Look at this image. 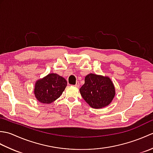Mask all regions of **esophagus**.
Wrapping results in <instances>:
<instances>
[{"instance_id": "obj_1", "label": "esophagus", "mask_w": 153, "mask_h": 153, "mask_svg": "<svg viewBox=\"0 0 153 153\" xmlns=\"http://www.w3.org/2000/svg\"><path fill=\"white\" fill-rule=\"evenodd\" d=\"M75 87H77V88H78V87H79V82H76V85H75Z\"/></svg>"}]
</instances>
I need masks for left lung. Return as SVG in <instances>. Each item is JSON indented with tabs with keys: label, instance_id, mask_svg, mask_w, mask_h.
Segmentation results:
<instances>
[{
	"label": "left lung",
	"instance_id": "obj_1",
	"mask_svg": "<svg viewBox=\"0 0 153 153\" xmlns=\"http://www.w3.org/2000/svg\"><path fill=\"white\" fill-rule=\"evenodd\" d=\"M79 91L85 102L96 109L109 105L116 95L114 85L109 77L94 74L87 75Z\"/></svg>",
	"mask_w": 153,
	"mask_h": 153
}]
</instances>
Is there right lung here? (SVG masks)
Listing matches in <instances>:
<instances>
[{
    "instance_id": "add662e5",
    "label": "right lung",
    "mask_w": 153,
    "mask_h": 153,
    "mask_svg": "<svg viewBox=\"0 0 153 153\" xmlns=\"http://www.w3.org/2000/svg\"><path fill=\"white\" fill-rule=\"evenodd\" d=\"M67 86V82L63 77L51 73L35 83L34 95L39 102L51 104L59 98Z\"/></svg>"
}]
</instances>
